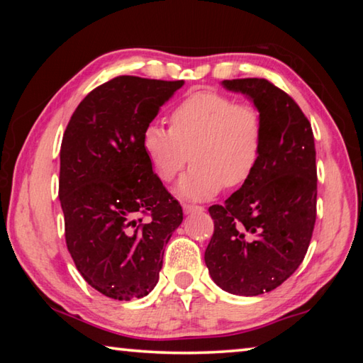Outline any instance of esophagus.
Segmentation results:
<instances>
[{
	"label": "esophagus",
	"mask_w": 363,
	"mask_h": 363,
	"mask_svg": "<svg viewBox=\"0 0 363 363\" xmlns=\"http://www.w3.org/2000/svg\"><path fill=\"white\" fill-rule=\"evenodd\" d=\"M182 208H184V213H201V211H205V208L203 206H200V205H189V203H184L182 205Z\"/></svg>",
	"instance_id": "esophagus-1"
}]
</instances>
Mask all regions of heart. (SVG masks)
Returning <instances> with one entry per match:
<instances>
[{"mask_svg":"<svg viewBox=\"0 0 363 363\" xmlns=\"http://www.w3.org/2000/svg\"><path fill=\"white\" fill-rule=\"evenodd\" d=\"M266 121L261 110L218 91H195L169 113V130L150 123L143 131V150L153 173L171 182L186 163L192 168L177 192L206 199L247 182L261 162Z\"/></svg>","mask_w":363,"mask_h":363,"instance_id":"1","label":"heart"}]
</instances>
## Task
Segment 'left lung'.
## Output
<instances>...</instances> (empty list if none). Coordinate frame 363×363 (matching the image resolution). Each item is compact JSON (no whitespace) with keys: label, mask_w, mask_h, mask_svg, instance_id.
<instances>
[{"label":"left lung","mask_w":363,"mask_h":363,"mask_svg":"<svg viewBox=\"0 0 363 363\" xmlns=\"http://www.w3.org/2000/svg\"><path fill=\"white\" fill-rule=\"evenodd\" d=\"M251 97L266 121L261 162L224 205L210 211L214 232L205 251L223 290L257 296L299 267L317 218V164L311 123L291 96L266 78L223 82Z\"/></svg>","instance_id":"1"}]
</instances>
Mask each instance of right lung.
<instances>
[{"label":"right lung","instance_id":"1","mask_svg":"<svg viewBox=\"0 0 363 363\" xmlns=\"http://www.w3.org/2000/svg\"><path fill=\"white\" fill-rule=\"evenodd\" d=\"M182 84L115 77L79 102L64 133L59 200L67 250L82 277L107 298L147 296L182 223V206L140 144L144 128Z\"/></svg>","mask_w":363,"mask_h":363}]
</instances>
